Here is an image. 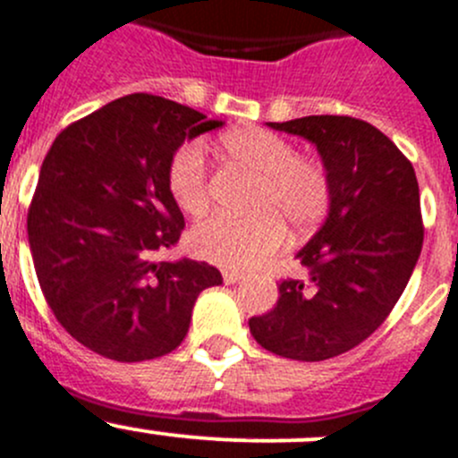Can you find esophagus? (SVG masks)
<instances>
[{
  "label": "esophagus",
  "instance_id": "34e87169",
  "mask_svg": "<svg viewBox=\"0 0 458 458\" xmlns=\"http://www.w3.org/2000/svg\"><path fill=\"white\" fill-rule=\"evenodd\" d=\"M239 280H243V273L242 271H228V268H225V271H224V282H225V284H234V282H239Z\"/></svg>",
  "mask_w": 458,
  "mask_h": 458
}]
</instances>
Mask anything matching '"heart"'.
Instances as JSON below:
<instances>
[{"mask_svg":"<svg viewBox=\"0 0 458 458\" xmlns=\"http://www.w3.org/2000/svg\"><path fill=\"white\" fill-rule=\"evenodd\" d=\"M219 148L225 160L255 174L249 208L242 216L215 215L191 230V249L199 258L228 268H250L271 258L287 237L311 233L326 221L332 205V178L316 157L296 153L277 132L239 126L224 132ZM166 190L181 212L190 216L208 209V176L203 148L185 142L166 162Z\"/></svg>","mask_w":458,"mask_h":458,"instance_id":"obj_1","label":"heart"}]
</instances>
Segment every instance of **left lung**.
I'll list each match as a JSON object with an SVG mask.
<instances>
[{
	"label": "left lung",
	"instance_id": "8db88e82",
	"mask_svg": "<svg viewBox=\"0 0 458 458\" xmlns=\"http://www.w3.org/2000/svg\"><path fill=\"white\" fill-rule=\"evenodd\" d=\"M268 126L314 144L330 171L332 205L296 255L307 280H282L277 305L249 327L268 352L323 361L369 339L407 287L425 237L416 171L361 119L311 114Z\"/></svg>",
	"mask_w": 458,
	"mask_h": 458
}]
</instances>
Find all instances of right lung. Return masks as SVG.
<instances>
[{
  "label": "right lung",
  "instance_id": "right-lung-1",
  "mask_svg": "<svg viewBox=\"0 0 458 458\" xmlns=\"http://www.w3.org/2000/svg\"><path fill=\"white\" fill-rule=\"evenodd\" d=\"M219 126L140 92L70 123L51 144L29 208V246L47 305L92 352L114 361L169 354L199 293L224 282L205 262H157L185 228L166 162Z\"/></svg>",
  "mask_w": 458,
  "mask_h": 458
}]
</instances>
